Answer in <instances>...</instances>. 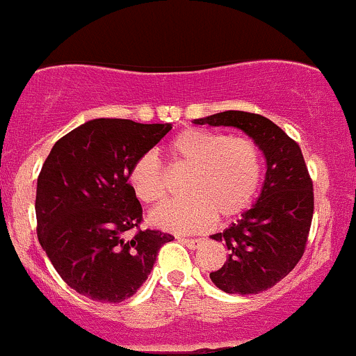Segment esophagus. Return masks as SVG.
Wrapping results in <instances>:
<instances>
[{"mask_svg": "<svg viewBox=\"0 0 356 356\" xmlns=\"http://www.w3.org/2000/svg\"><path fill=\"white\" fill-rule=\"evenodd\" d=\"M177 238H179V242H182L184 245H188L189 249H196L201 242V238H188V237H177Z\"/></svg>", "mask_w": 356, "mask_h": 356, "instance_id": "34e87169", "label": "esophagus"}]
</instances>
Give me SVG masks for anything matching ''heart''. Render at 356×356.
<instances>
[{
    "label": "heart",
    "mask_w": 356,
    "mask_h": 356,
    "mask_svg": "<svg viewBox=\"0 0 356 356\" xmlns=\"http://www.w3.org/2000/svg\"><path fill=\"white\" fill-rule=\"evenodd\" d=\"M175 165L191 168V196L153 209L149 222L170 232H200L218 215L232 218L249 207L263 177V152L249 136L189 128L168 143ZM129 188L147 204L167 196L165 170L155 153L138 156L128 172Z\"/></svg>",
    "instance_id": "1"
}]
</instances>
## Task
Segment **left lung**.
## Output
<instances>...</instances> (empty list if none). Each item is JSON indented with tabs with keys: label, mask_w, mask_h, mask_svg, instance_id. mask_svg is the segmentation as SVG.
<instances>
[{
	"label": "left lung",
	"mask_w": 356,
	"mask_h": 356,
	"mask_svg": "<svg viewBox=\"0 0 356 356\" xmlns=\"http://www.w3.org/2000/svg\"><path fill=\"white\" fill-rule=\"evenodd\" d=\"M194 122L242 129L266 156V179L257 203L237 223L211 235L227 245L228 257L209 273L211 282L227 293H259L282 282L305 252L314 188L302 149L280 126L252 112L225 111Z\"/></svg>",
	"instance_id": "1"
}]
</instances>
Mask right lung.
<instances>
[{"label":"right lung","mask_w":356,"mask_h":356,"mask_svg":"<svg viewBox=\"0 0 356 356\" xmlns=\"http://www.w3.org/2000/svg\"><path fill=\"white\" fill-rule=\"evenodd\" d=\"M170 124L93 119L56 141L37 177V237L68 286L95 302L133 297L174 235L141 230L128 172ZM128 229H136L130 239Z\"/></svg>","instance_id":"right-lung-1"}]
</instances>
